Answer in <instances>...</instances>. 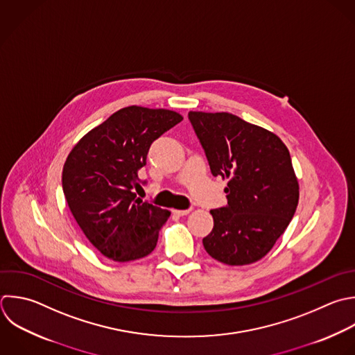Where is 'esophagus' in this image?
<instances>
[{"instance_id":"esophagus-1","label":"esophagus","mask_w":355,"mask_h":355,"mask_svg":"<svg viewBox=\"0 0 355 355\" xmlns=\"http://www.w3.org/2000/svg\"><path fill=\"white\" fill-rule=\"evenodd\" d=\"M172 212L175 215H178V216H184V215H187L190 212V209H173Z\"/></svg>"}]
</instances>
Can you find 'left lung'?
<instances>
[{
	"label": "left lung",
	"instance_id": "1",
	"mask_svg": "<svg viewBox=\"0 0 355 355\" xmlns=\"http://www.w3.org/2000/svg\"><path fill=\"white\" fill-rule=\"evenodd\" d=\"M211 173L227 179V205L211 209L205 251L226 265L265 257L288 226L298 204L290 153L272 132L227 112H189Z\"/></svg>",
	"mask_w": 355,
	"mask_h": 355
}]
</instances>
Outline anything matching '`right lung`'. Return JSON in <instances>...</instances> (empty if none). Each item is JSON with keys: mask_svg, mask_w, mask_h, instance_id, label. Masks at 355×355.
I'll return each instance as SVG.
<instances>
[{"mask_svg": "<svg viewBox=\"0 0 355 355\" xmlns=\"http://www.w3.org/2000/svg\"><path fill=\"white\" fill-rule=\"evenodd\" d=\"M183 121L169 110L126 107L90 130L69 153L62 189L89 241L105 257L128 262L153 252L171 212L136 197L150 146Z\"/></svg>", "mask_w": 355, "mask_h": 355, "instance_id": "right-lung-1", "label": "right lung"}]
</instances>
